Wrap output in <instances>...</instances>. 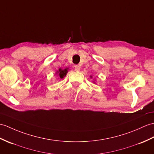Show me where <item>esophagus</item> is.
<instances>
[{
	"label": "esophagus",
	"instance_id": "34e87169",
	"mask_svg": "<svg viewBox=\"0 0 154 154\" xmlns=\"http://www.w3.org/2000/svg\"><path fill=\"white\" fill-rule=\"evenodd\" d=\"M75 70L76 71H80V69H81V67L79 66L78 65H75Z\"/></svg>",
	"mask_w": 154,
	"mask_h": 154
}]
</instances>
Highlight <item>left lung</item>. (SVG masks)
I'll use <instances>...</instances> for the list:
<instances>
[{"label":"left lung","mask_w":154,"mask_h":154,"mask_svg":"<svg viewBox=\"0 0 154 154\" xmlns=\"http://www.w3.org/2000/svg\"><path fill=\"white\" fill-rule=\"evenodd\" d=\"M91 77H92V76H91Z\"/></svg>","instance_id":"8db88e82"}]
</instances>
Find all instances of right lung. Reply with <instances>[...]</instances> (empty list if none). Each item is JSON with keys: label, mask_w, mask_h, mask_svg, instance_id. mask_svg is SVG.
<instances>
[{"label": "right lung", "mask_w": 154, "mask_h": 154, "mask_svg": "<svg viewBox=\"0 0 154 154\" xmlns=\"http://www.w3.org/2000/svg\"><path fill=\"white\" fill-rule=\"evenodd\" d=\"M67 71H68V68H67V67L66 69H64L60 68L58 69V71H57V72L56 73L58 75L60 79H63L64 77L66 75V74L67 73V72H68Z\"/></svg>", "instance_id": "1"}]
</instances>
